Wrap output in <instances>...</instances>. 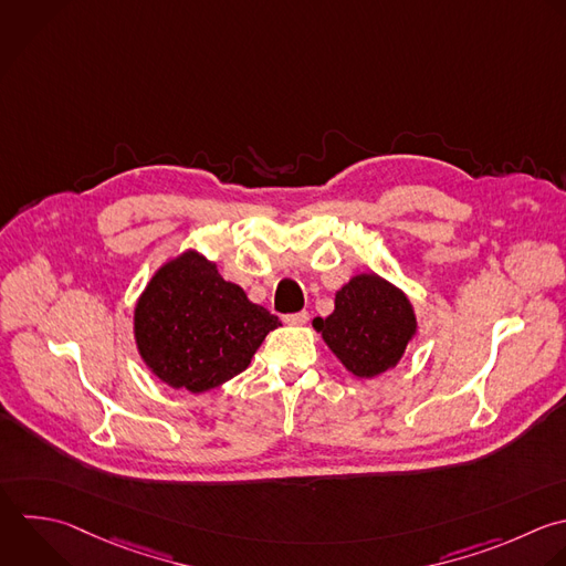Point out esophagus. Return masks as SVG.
<instances>
[{
	"instance_id": "34e87169",
	"label": "esophagus",
	"mask_w": 566,
	"mask_h": 566,
	"mask_svg": "<svg viewBox=\"0 0 566 566\" xmlns=\"http://www.w3.org/2000/svg\"><path fill=\"white\" fill-rule=\"evenodd\" d=\"M283 321H285L287 325H305V323L310 321V314H307V312H296V314L283 316Z\"/></svg>"
}]
</instances>
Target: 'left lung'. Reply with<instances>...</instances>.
Returning <instances> with one entry per match:
<instances>
[{
	"mask_svg": "<svg viewBox=\"0 0 566 566\" xmlns=\"http://www.w3.org/2000/svg\"><path fill=\"white\" fill-rule=\"evenodd\" d=\"M334 356L358 378H374L398 365L416 336V314L402 290L378 274H356L334 298L327 318H314Z\"/></svg>",
	"mask_w": 566,
	"mask_h": 566,
	"instance_id": "8db88e82",
	"label": "left lung"
}]
</instances>
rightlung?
I'll return each instance as SVG.
<instances>
[{"label": "right lung", "instance_id": "1", "mask_svg": "<svg viewBox=\"0 0 566 566\" xmlns=\"http://www.w3.org/2000/svg\"><path fill=\"white\" fill-rule=\"evenodd\" d=\"M279 325L195 250L161 265L135 307L144 363L166 385L192 394L241 374Z\"/></svg>", "mask_w": 566, "mask_h": 566}]
</instances>
